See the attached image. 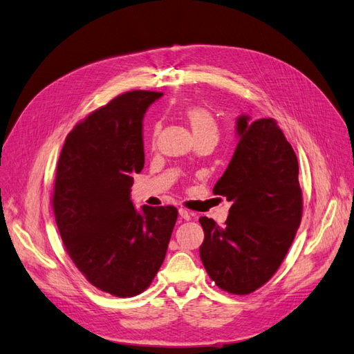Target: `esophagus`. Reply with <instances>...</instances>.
<instances>
[{
    "label": "esophagus",
    "mask_w": 354,
    "mask_h": 354,
    "mask_svg": "<svg viewBox=\"0 0 354 354\" xmlns=\"http://www.w3.org/2000/svg\"><path fill=\"white\" fill-rule=\"evenodd\" d=\"M178 216L183 218V220H186V221H189L190 220V212H187L185 208H180L178 209Z\"/></svg>",
    "instance_id": "34e87169"
}]
</instances>
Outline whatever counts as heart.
<instances>
[{
    "label": "heart",
    "mask_w": 354,
    "mask_h": 354,
    "mask_svg": "<svg viewBox=\"0 0 354 354\" xmlns=\"http://www.w3.org/2000/svg\"><path fill=\"white\" fill-rule=\"evenodd\" d=\"M185 120L190 125L192 131L195 134L196 140H201V138H214L217 140L218 136V128L216 118H214L212 112L205 108L202 104H190L183 111ZM159 133V124H155L152 128V143L155 145L156 137Z\"/></svg>",
    "instance_id": "heart-1"
}]
</instances>
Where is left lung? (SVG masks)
<instances>
[{
  "instance_id": "8db88e82",
  "label": "left lung",
  "mask_w": 354,
  "mask_h": 354,
  "mask_svg": "<svg viewBox=\"0 0 354 354\" xmlns=\"http://www.w3.org/2000/svg\"><path fill=\"white\" fill-rule=\"evenodd\" d=\"M236 131V151L212 189L232 202L229 217L223 226L199 218V255L218 288L245 295L279 269L301 223L303 195L297 155L274 120L241 115Z\"/></svg>"
}]
</instances>
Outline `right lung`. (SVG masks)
I'll list each match as a JSON object with an SVG mask.
<instances>
[{"mask_svg": "<svg viewBox=\"0 0 354 354\" xmlns=\"http://www.w3.org/2000/svg\"><path fill=\"white\" fill-rule=\"evenodd\" d=\"M162 93L127 91L68 134L57 162L53 211L71 260L87 281L115 297H134L162 266L176 207L137 211L133 176L145 167L143 116Z\"/></svg>", "mask_w": 354, "mask_h": 354, "instance_id": "right-lung-1", "label": "right lung"}]
</instances>
